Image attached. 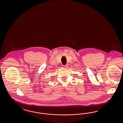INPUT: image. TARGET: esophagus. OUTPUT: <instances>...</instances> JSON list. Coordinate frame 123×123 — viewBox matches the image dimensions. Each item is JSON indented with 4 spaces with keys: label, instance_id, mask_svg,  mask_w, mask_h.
I'll use <instances>...</instances> for the list:
<instances>
[{
    "label": "esophagus",
    "instance_id": "1",
    "mask_svg": "<svg viewBox=\"0 0 123 123\" xmlns=\"http://www.w3.org/2000/svg\"><path fill=\"white\" fill-rule=\"evenodd\" d=\"M63 68H67L68 67V64H66V65H63L62 66Z\"/></svg>",
    "mask_w": 123,
    "mask_h": 123
}]
</instances>
